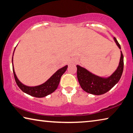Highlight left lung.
I'll return each instance as SVG.
<instances>
[{
	"label": "left lung",
	"instance_id": "8db88e82",
	"mask_svg": "<svg viewBox=\"0 0 133 133\" xmlns=\"http://www.w3.org/2000/svg\"><path fill=\"white\" fill-rule=\"evenodd\" d=\"M114 42L121 49V46L115 37ZM77 78L84 91L95 95H101L109 91L121 78L124 68V56L121 51L119 64L116 70L108 77H101L92 73L78 65H77Z\"/></svg>",
	"mask_w": 133,
	"mask_h": 133
}]
</instances>
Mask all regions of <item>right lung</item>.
Segmentation results:
<instances>
[{
	"instance_id": "right-lung-1",
	"label": "right lung",
	"mask_w": 133,
	"mask_h": 133,
	"mask_svg": "<svg viewBox=\"0 0 133 133\" xmlns=\"http://www.w3.org/2000/svg\"><path fill=\"white\" fill-rule=\"evenodd\" d=\"M14 49L13 55H12V68H13V72L15 77V79L18 86L21 90L27 95H29L31 96L36 97H44L47 96L52 93L54 91L56 90L58 88L59 84L60 82V79L62 75L64 74V72L66 71L68 65H65V66L59 69L56 72H55L52 76H51L48 80L45 81L44 83L42 84L37 85V86H28L24 84H22L19 79L16 75L15 70H14V64H13V56L14 52Z\"/></svg>"
}]
</instances>
